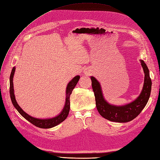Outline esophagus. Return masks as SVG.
I'll use <instances>...</instances> for the list:
<instances>
[{"mask_svg": "<svg viewBox=\"0 0 160 160\" xmlns=\"http://www.w3.org/2000/svg\"><path fill=\"white\" fill-rule=\"evenodd\" d=\"M84 72H85V75H88V74H89V71H88V69H85Z\"/></svg>", "mask_w": 160, "mask_h": 160, "instance_id": "34e87169", "label": "esophagus"}]
</instances>
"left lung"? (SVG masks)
Listing matches in <instances>:
<instances>
[{"label":"left lung","instance_id":"obj_1","mask_svg":"<svg viewBox=\"0 0 160 160\" xmlns=\"http://www.w3.org/2000/svg\"><path fill=\"white\" fill-rule=\"evenodd\" d=\"M140 61L145 73L143 89L137 99L127 104L116 106L109 103L103 97L100 82L94 77H91L96 108L102 117L112 122H127L135 118L143 110L150 97L152 83L148 66L143 60H140Z\"/></svg>","mask_w":160,"mask_h":160}]
</instances>
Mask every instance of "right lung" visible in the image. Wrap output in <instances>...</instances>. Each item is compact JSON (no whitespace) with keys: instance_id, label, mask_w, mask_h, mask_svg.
Listing matches in <instances>:
<instances>
[{"instance_id":"obj_1","label":"right lung","mask_w":160,"mask_h":160,"mask_svg":"<svg viewBox=\"0 0 160 160\" xmlns=\"http://www.w3.org/2000/svg\"><path fill=\"white\" fill-rule=\"evenodd\" d=\"M15 71V67H14L12 68L11 75H10V96H11L12 103L13 104L14 107L17 109V110L19 112V113L24 118L28 120L29 122H31L33 125H35L36 127L42 128H52L54 127L57 126L58 124L63 122L64 120L67 118L70 110V96L72 92L73 89L75 88L76 85L77 84V83H78V81L80 79L79 75H77L74 77V78H72L67 86L65 104H64L61 112H60L58 115L53 118L40 119V118L32 117V116L28 114L26 112H25L21 108V107L19 106L18 103H17L15 99V93H14L13 82H12V81H13Z\"/></svg>"}]
</instances>
